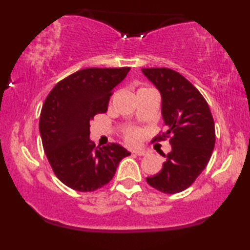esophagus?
<instances>
[{
	"instance_id": "1",
	"label": "esophagus",
	"mask_w": 250,
	"mask_h": 250,
	"mask_svg": "<svg viewBox=\"0 0 250 250\" xmlns=\"http://www.w3.org/2000/svg\"><path fill=\"white\" fill-rule=\"evenodd\" d=\"M133 153H135L136 156L141 157V156H145L146 152L145 151V150H142V149H138V150H133Z\"/></svg>"
}]
</instances>
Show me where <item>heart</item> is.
<instances>
[{
    "label": "heart",
    "instance_id": "obj_1",
    "mask_svg": "<svg viewBox=\"0 0 250 250\" xmlns=\"http://www.w3.org/2000/svg\"><path fill=\"white\" fill-rule=\"evenodd\" d=\"M126 138H127V140L129 142H138L140 138H141V133H140L138 129H132V131H129L127 133V135H126Z\"/></svg>",
    "mask_w": 250,
    "mask_h": 250
}]
</instances>
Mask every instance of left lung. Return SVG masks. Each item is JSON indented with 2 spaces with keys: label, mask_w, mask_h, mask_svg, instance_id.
<instances>
[{
  "label": "left lung",
  "mask_w": 250,
  "mask_h": 250,
  "mask_svg": "<svg viewBox=\"0 0 250 250\" xmlns=\"http://www.w3.org/2000/svg\"><path fill=\"white\" fill-rule=\"evenodd\" d=\"M162 95V116L167 131L153 140L169 138L172 151L163 168L146 177L149 186L164 193H177L192 184L206 168L215 146L210 109L199 91L182 75L168 68H142Z\"/></svg>",
  "instance_id": "1"
}]
</instances>
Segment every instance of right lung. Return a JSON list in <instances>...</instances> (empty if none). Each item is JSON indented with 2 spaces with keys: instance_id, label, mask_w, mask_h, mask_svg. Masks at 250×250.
I'll return each mask as SVG.
<instances>
[{
  "instance_id": "obj_1",
  "label": "right lung",
  "mask_w": 250,
  "mask_h": 250,
  "mask_svg": "<svg viewBox=\"0 0 250 250\" xmlns=\"http://www.w3.org/2000/svg\"><path fill=\"white\" fill-rule=\"evenodd\" d=\"M129 71L124 68H86L71 74L52 88L44 101L40 134L54 174L81 192L105 186L118 164L131 155L117 143L95 146L90 122L107 111L114 87Z\"/></svg>"
}]
</instances>
